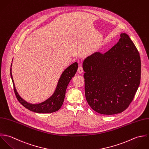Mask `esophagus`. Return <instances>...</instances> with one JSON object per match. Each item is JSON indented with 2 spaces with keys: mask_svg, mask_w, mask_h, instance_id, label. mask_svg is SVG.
<instances>
[{
  "mask_svg": "<svg viewBox=\"0 0 149 149\" xmlns=\"http://www.w3.org/2000/svg\"><path fill=\"white\" fill-rule=\"evenodd\" d=\"M84 71V70H83V68H82V66L81 65H79V67H78V72L79 74H82Z\"/></svg>",
  "mask_w": 149,
  "mask_h": 149,
  "instance_id": "34e87169",
  "label": "esophagus"
}]
</instances>
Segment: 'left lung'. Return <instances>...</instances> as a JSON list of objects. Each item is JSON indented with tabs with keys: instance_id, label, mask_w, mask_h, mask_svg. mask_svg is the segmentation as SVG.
<instances>
[{
	"instance_id": "obj_1",
	"label": "left lung",
	"mask_w": 149,
	"mask_h": 149,
	"mask_svg": "<svg viewBox=\"0 0 149 149\" xmlns=\"http://www.w3.org/2000/svg\"><path fill=\"white\" fill-rule=\"evenodd\" d=\"M85 93L90 107L103 115L125 111L139 86L141 61L139 53L125 33L105 54L97 52L83 63Z\"/></svg>"
}]
</instances>
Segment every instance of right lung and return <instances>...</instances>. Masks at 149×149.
Segmentation results:
<instances>
[{
    "label": "right lung",
    "mask_w": 149,
    "mask_h": 149,
    "mask_svg": "<svg viewBox=\"0 0 149 149\" xmlns=\"http://www.w3.org/2000/svg\"><path fill=\"white\" fill-rule=\"evenodd\" d=\"M78 66V63L75 62L67 67L62 73L54 94L49 99L38 104H31L28 103L19 96L15 88L11 68V77L13 84L14 93L17 100L24 107L34 112L39 113H50L58 111L63 105L67 87L72 78L75 75Z\"/></svg>",
    "instance_id": "right-lung-1"
}]
</instances>
